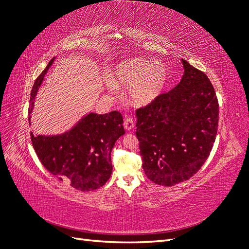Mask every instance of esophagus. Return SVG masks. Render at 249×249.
Listing matches in <instances>:
<instances>
[{
  "label": "esophagus",
  "instance_id": "34e87169",
  "mask_svg": "<svg viewBox=\"0 0 249 249\" xmlns=\"http://www.w3.org/2000/svg\"><path fill=\"white\" fill-rule=\"evenodd\" d=\"M124 129L125 130H132L133 127L135 126V124H134V120H133V118L132 117H126L125 119H124Z\"/></svg>",
  "mask_w": 249,
  "mask_h": 249
}]
</instances>
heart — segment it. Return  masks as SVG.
<instances>
[{
  "label": "heart",
  "mask_w": 249,
  "mask_h": 249,
  "mask_svg": "<svg viewBox=\"0 0 249 249\" xmlns=\"http://www.w3.org/2000/svg\"><path fill=\"white\" fill-rule=\"evenodd\" d=\"M167 79L168 71L163 63L134 58L118 64L107 84L112 89L130 86V100L137 106H145L162 93Z\"/></svg>",
  "instance_id": "1"
}]
</instances>
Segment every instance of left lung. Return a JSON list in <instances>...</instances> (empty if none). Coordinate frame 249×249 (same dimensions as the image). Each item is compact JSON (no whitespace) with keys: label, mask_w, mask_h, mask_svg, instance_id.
Wrapping results in <instances>:
<instances>
[{"label":"left lung","mask_w":249,"mask_h":249,"mask_svg":"<svg viewBox=\"0 0 249 249\" xmlns=\"http://www.w3.org/2000/svg\"><path fill=\"white\" fill-rule=\"evenodd\" d=\"M182 63L178 84L136 111L143 170L162 186L193 177L208 159L217 134L219 105L212 83L186 60Z\"/></svg>","instance_id":"left-lung-1"}]
</instances>
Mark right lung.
Here are the masks:
<instances>
[{"mask_svg":"<svg viewBox=\"0 0 249 249\" xmlns=\"http://www.w3.org/2000/svg\"><path fill=\"white\" fill-rule=\"evenodd\" d=\"M54 58L36 79L30 97L29 124L37 90ZM123 115L118 111L107 114L89 113L72 129L58 136H35L31 141L39 161L59 180L73 189L92 191L106 184L112 173L111 150L124 134Z\"/></svg>","mask_w":249,"mask_h":249,"instance_id":"obj_1","label":"right lung"}]
</instances>
